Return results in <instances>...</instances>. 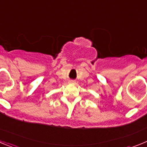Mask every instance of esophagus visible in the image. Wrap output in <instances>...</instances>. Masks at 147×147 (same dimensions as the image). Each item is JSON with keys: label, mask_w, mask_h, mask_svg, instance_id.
Masks as SVG:
<instances>
[{"label": "esophagus", "mask_w": 147, "mask_h": 147, "mask_svg": "<svg viewBox=\"0 0 147 147\" xmlns=\"http://www.w3.org/2000/svg\"><path fill=\"white\" fill-rule=\"evenodd\" d=\"M69 83H71V84H75V82L74 81V80H71V81L69 82Z\"/></svg>", "instance_id": "obj_1"}]
</instances>
